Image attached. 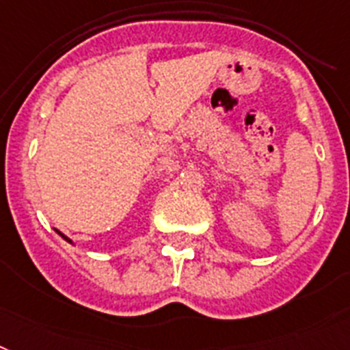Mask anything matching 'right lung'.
I'll return each mask as SVG.
<instances>
[{"mask_svg": "<svg viewBox=\"0 0 350 350\" xmlns=\"http://www.w3.org/2000/svg\"><path fill=\"white\" fill-rule=\"evenodd\" d=\"M55 231H57V233H58V234H60V237H62V239H66V240H67V242H70V240H69V239H67V237H66V234H62V233H60V231H58V230H55Z\"/></svg>", "mask_w": 350, "mask_h": 350, "instance_id": "add662e5", "label": "right lung"}]
</instances>
